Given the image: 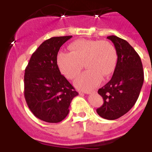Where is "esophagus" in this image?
I'll list each match as a JSON object with an SVG mask.
<instances>
[{
  "instance_id": "obj_1",
  "label": "esophagus",
  "mask_w": 152,
  "mask_h": 152,
  "mask_svg": "<svg viewBox=\"0 0 152 152\" xmlns=\"http://www.w3.org/2000/svg\"><path fill=\"white\" fill-rule=\"evenodd\" d=\"M95 93V91H84V94H94Z\"/></svg>"
}]
</instances>
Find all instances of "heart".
<instances>
[{"label":"heart","instance_id":"obj_1","mask_svg":"<svg viewBox=\"0 0 152 152\" xmlns=\"http://www.w3.org/2000/svg\"><path fill=\"white\" fill-rule=\"evenodd\" d=\"M71 52H61L57 64L61 73L68 79L77 77L83 68L87 69L75 80L79 89L89 91L100 84L102 75L106 77L113 72L117 62L115 47L108 41L78 39L70 44Z\"/></svg>","mask_w":152,"mask_h":152}]
</instances>
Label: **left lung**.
I'll return each mask as SVG.
<instances>
[{
  "label": "left lung",
  "instance_id": "obj_1",
  "mask_svg": "<svg viewBox=\"0 0 152 152\" xmlns=\"http://www.w3.org/2000/svg\"><path fill=\"white\" fill-rule=\"evenodd\" d=\"M107 39L116 48L117 62L112 78L98 90L103 103L96 113L103 119L114 120L135 105L144 82V72L140 57L128 42L116 36Z\"/></svg>",
  "mask_w": 152,
  "mask_h": 152
}]
</instances>
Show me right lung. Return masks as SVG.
<instances>
[{"instance_id":"right-lung-1","label":"right lung","mask_w":152,"mask_h":152,"mask_svg":"<svg viewBox=\"0 0 152 152\" xmlns=\"http://www.w3.org/2000/svg\"><path fill=\"white\" fill-rule=\"evenodd\" d=\"M72 36L52 37L43 42L31 56L24 75V96L36 117L46 123L62 121L71 102L78 95L61 74L57 56Z\"/></svg>"}]
</instances>
